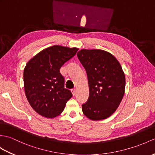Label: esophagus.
<instances>
[{
  "label": "esophagus",
  "instance_id": "obj_1",
  "mask_svg": "<svg viewBox=\"0 0 155 155\" xmlns=\"http://www.w3.org/2000/svg\"><path fill=\"white\" fill-rule=\"evenodd\" d=\"M71 92H72V94H73V96L76 95V93H77V91H76V90H75V89L71 90Z\"/></svg>",
  "mask_w": 155,
  "mask_h": 155
}]
</instances>
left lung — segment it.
I'll return each instance as SVG.
<instances>
[{
	"label": "left lung",
	"mask_w": 155,
	"mask_h": 155,
	"mask_svg": "<svg viewBox=\"0 0 155 155\" xmlns=\"http://www.w3.org/2000/svg\"><path fill=\"white\" fill-rule=\"evenodd\" d=\"M77 57L86 70L89 86L82 112L91 120H105L116 111L123 99L124 72L116 57L102 49H82Z\"/></svg>",
	"instance_id": "8db88e82"
}]
</instances>
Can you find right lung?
Instances as JSON below:
<instances>
[{
  "label": "right lung",
  "mask_w": 155,
  "mask_h": 155,
  "mask_svg": "<svg viewBox=\"0 0 155 155\" xmlns=\"http://www.w3.org/2000/svg\"><path fill=\"white\" fill-rule=\"evenodd\" d=\"M78 50L53 45L43 49L27 63L24 70L25 94L32 108L41 116H59L73 96L64 88V78L59 69Z\"/></svg>",
  "instance_id": "obj_1"
}]
</instances>
